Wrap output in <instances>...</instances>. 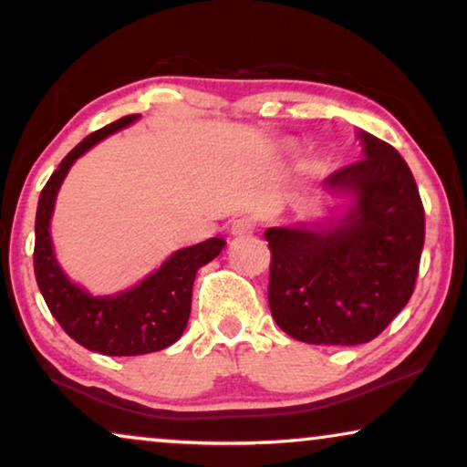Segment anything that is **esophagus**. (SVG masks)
I'll use <instances>...</instances> for the list:
<instances>
[{
  "instance_id": "obj_1",
  "label": "esophagus",
  "mask_w": 467,
  "mask_h": 467,
  "mask_svg": "<svg viewBox=\"0 0 467 467\" xmlns=\"http://www.w3.org/2000/svg\"><path fill=\"white\" fill-rule=\"evenodd\" d=\"M253 232H254V221L253 219L234 221L232 235H235V238H246V235H251Z\"/></svg>"
}]
</instances>
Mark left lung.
Returning <instances> with one entry per match:
<instances>
[{
    "mask_svg": "<svg viewBox=\"0 0 467 467\" xmlns=\"http://www.w3.org/2000/svg\"><path fill=\"white\" fill-rule=\"evenodd\" d=\"M363 159L323 187L353 195L340 221L270 227L267 299L276 325L308 344L355 347L374 340L414 291L425 242V210L404 157L359 131Z\"/></svg>",
    "mask_w": 467,
    "mask_h": 467,
    "instance_id": "left-lung-1",
    "label": "left lung"
}]
</instances>
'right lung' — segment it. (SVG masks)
<instances>
[{"label": "right lung", "mask_w": 467, "mask_h": 467, "mask_svg": "<svg viewBox=\"0 0 467 467\" xmlns=\"http://www.w3.org/2000/svg\"><path fill=\"white\" fill-rule=\"evenodd\" d=\"M138 119L140 114H130L114 120L74 146L44 184L36 213L34 270L50 315L80 347L110 357L146 355L174 344L187 327L197 270L210 264L225 246L223 238H210L181 248L142 283L117 296L93 297L63 274L48 232L63 178L91 146Z\"/></svg>", "instance_id": "obj_1"}]
</instances>
